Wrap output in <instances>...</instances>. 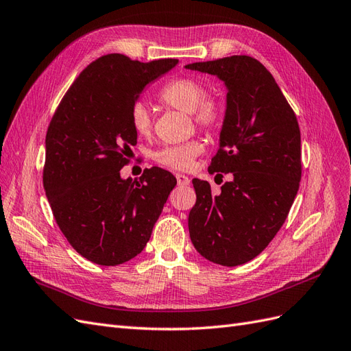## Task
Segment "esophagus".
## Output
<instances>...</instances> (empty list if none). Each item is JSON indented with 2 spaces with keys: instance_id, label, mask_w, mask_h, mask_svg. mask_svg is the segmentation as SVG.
<instances>
[{
  "instance_id": "1",
  "label": "esophagus",
  "mask_w": 351,
  "mask_h": 351,
  "mask_svg": "<svg viewBox=\"0 0 351 351\" xmlns=\"http://www.w3.org/2000/svg\"><path fill=\"white\" fill-rule=\"evenodd\" d=\"M176 182H178L179 186H186V185H189V182H191V181H189L188 176L178 173V175H176Z\"/></svg>"
}]
</instances>
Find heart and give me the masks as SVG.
I'll list each match as a JSON object with an SVG mask.
<instances>
[{
  "mask_svg": "<svg viewBox=\"0 0 351 351\" xmlns=\"http://www.w3.org/2000/svg\"><path fill=\"white\" fill-rule=\"evenodd\" d=\"M160 101L191 113L194 122L204 129H215L222 122V106L216 98L206 95V86L194 77H176L167 82L158 93ZM131 125L139 135L149 134L153 128L152 112L144 103H136L131 112ZM204 152V144L199 139H191L182 144L165 145L154 153L157 163L176 170L191 167L193 160Z\"/></svg>",
  "mask_w": 351,
  "mask_h": 351,
  "instance_id": "obj_1",
  "label": "heart"
}]
</instances>
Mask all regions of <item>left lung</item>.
I'll return each mask as SVG.
<instances>
[{
  "label": "left lung",
  "mask_w": 351,
  "mask_h": 351,
  "mask_svg": "<svg viewBox=\"0 0 351 351\" xmlns=\"http://www.w3.org/2000/svg\"><path fill=\"white\" fill-rule=\"evenodd\" d=\"M185 69L213 75L226 88L219 152L208 172L232 173L220 191L194 179L189 237L210 262L244 265L272 241L297 195L302 178L297 117L274 76L253 57L232 56Z\"/></svg>",
  "instance_id": "left-lung-1"
}]
</instances>
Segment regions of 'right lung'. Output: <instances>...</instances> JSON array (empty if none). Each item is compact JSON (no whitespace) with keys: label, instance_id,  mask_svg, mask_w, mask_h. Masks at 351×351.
Segmentation results:
<instances>
[{"label":"right lung","instance_id":"add662e5","mask_svg":"<svg viewBox=\"0 0 351 351\" xmlns=\"http://www.w3.org/2000/svg\"><path fill=\"white\" fill-rule=\"evenodd\" d=\"M178 63L99 57L69 88L48 126V203L70 245L97 265L117 266L141 253L176 185L160 167L144 170L139 181L123 179L120 169L136 144L132 107Z\"/></svg>","mask_w":351,"mask_h":351}]
</instances>
